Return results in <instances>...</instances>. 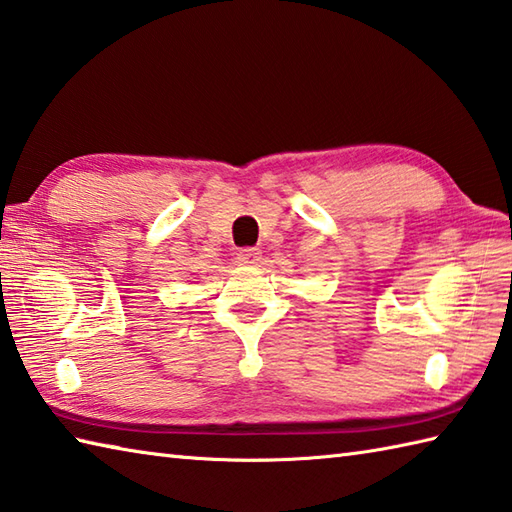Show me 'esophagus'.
<instances>
[{"label":"esophagus","instance_id":"34e87169","mask_svg":"<svg viewBox=\"0 0 512 512\" xmlns=\"http://www.w3.org/2000/svg\"><path fill=\"white\" fill-rule=\"evenodd\" d=\"M237 262L244 264V266H257L259 262H262V250L253 248V246L242 248V250H239V253H237Z\"/></svg>","mask_w":512,"mask_h":512}]
</instances>
